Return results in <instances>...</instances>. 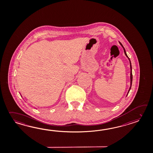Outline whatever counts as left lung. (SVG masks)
Instances as JSON below:
<instances>
[{"label":"left lung","mask_w":153,"mask_h":153,"mask_svg":"<svg viewBox=\"0 0 153 153\" xmlns=\"http://www.w3.org/2000/svg\"><path fill=\"white\" fill-rule=\"evenodd\" d=\"M120 44L121 45V46H122V48H123V51H124V53H125V54L126 55V56L128 58V60H129V64H130V68H131V76H130V77H131V86H130V87H129V90H128V92L127 93V95H128V93H129V91H130V89L131 88V86H132V65H131V61H130V59H129V58L128 57V56H127V55L126 54V51H125V48L123 47V46L122 45V44L120 42Z\"/></svg>","instance_id":"8db88e82"}]
</instances>
